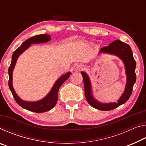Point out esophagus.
<instances>
[{
  "mask_svg": "<svg viewBox=\"0 0 146 146\" xmlns=\"http://www.w3.org/2000/svg\"><path fill=\"white\" fill-rule=\"evenodd\" d=\"M76 70L77 71H82L84 69V66L82 64H78L76 66Z\"/></svg>",
  "mask_w": 146,
  "mask_h": 146,
  "instance_id": "esophagus-1",
  "label": "esophagus"
}]
</instances>
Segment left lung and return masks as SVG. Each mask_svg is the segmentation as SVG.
I'll return each mask as SVG.
<instances>
[{
	"instance_id": "8db88e82",
	"label": "left lung",
	"mask_w": 146,
	"mask_h": 146,
	"mask_svg": "<svg viewBox=\"0 0 146 146\" xmlns=\"http://www.w3.org/2000/svg\"><path fill=\"white\" fill-rule=\"evenodd\" d=\"M99 53H108L114 55L120 58L124 64L125 73L127 76V82L124 91L118 100L117 102L101 103L93 97L91 84L88 75L84 71L81 72L84 80L85 97L88 102L93 108L101 111H110L117 108L118 106L127 102L132 93L133 85L136 82V61L133 58V53L130 46L127 44L119 40H115L110 45L104 47L100 49Z\"/></svg>"
}]
</instances>
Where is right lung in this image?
I'll use <instances>...</instances> for the list:
<instances>
[{
	"label": "right lung",
	"instance_id": "1",
	"mask_svg": "<svg viewBox=\"0 0 146 146\" xmlns=\"http://www.w3.org/2000/svg\"><path fill=\"white\" fill-rule=\"evenodd\" d=\"M49 40H51V36L49 35L46 34L38 35L32 36L30 38L28 39L24 43L22 44V45L19 48H17L14 51L13 55H12L10 66H9L8 70L9 88L11 91L12 95H13V97L15 100L16 102L23 108L35 113H44L48 111L51 110V109L55 107L56 102H57L59 88L62 85V84L70 77L71 72H68L61 76L56 81V82L53 85L49 93L42 99L36 101V102H28V101L22 100L17 95V94L14 90L13 87V76H13V71L15 66L17 58L21 55V54L23 53L24 51L26 50L31 46V44L44 43Z\"/></svg>",
	"mask_w": 146,
	"mask_h": 146
}]
</instances>
